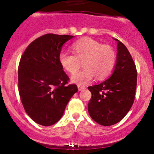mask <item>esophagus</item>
<instances>
[{
	"label": "esophagus",
	"instance_id": "1",
	"mask_svg": "<svg viewBox=\"0 0 154 154\" xmlns=\"http://www.w3.org/2000/svg\"><path fill=\"white\" fill-rule=\"evenodd\" d=\"M77 87H78V90H79V91H83V90H84L85 88H86V87L83 86H80V85H78V86H77Z\"/></svg>",
	"mask_w": 154,
	"mask_h": 154
}]
</instances>
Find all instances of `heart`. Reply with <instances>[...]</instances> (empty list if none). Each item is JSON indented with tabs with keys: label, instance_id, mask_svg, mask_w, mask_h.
I'll return each instance as SVG.
<instances>
[{
	"label": "heart",
	"instance_id": "heart-1",
	"mask_svg": "<svg viewBox=\"0 0 154 154\" xmlns=\"http://www.w3.org/2000/svg\"><path fill=\"white\" fill-rule=\"evenodd\" d=\"M71 48L74 54L62 52L59 60L62 67L71 74L78 70L83 62L85 69L71 77L72 82L78 85L86 84L94 77L97 80H104L116 67V53L109 45L86 37L75 42Z\"/></svg>",
	"mask_w": 154,
	"mask_h": 154
}]
</instances>
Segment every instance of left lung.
<instances>
[{
    "label": "left lung",
    "instance_id": "obj_1",
    "mask_svg": "<svg viewBox=\"0 0 154 154\" xmlns=\"http://www.w3.org/2000/svg\"><path fill=\"white\" fill-rule=\"evenodd\" d=\"M117 44V61L111 77L88 88L91 97L88 111L91 119L103 126H111L125 118L134 102L137 71L130 52L122 42Z\"/></svg>",
    "mask_w": 154,
    "mask_h": 154
}]
</instances>
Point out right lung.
<instances>
[{
  "label": "right lung",
  "mask_w": 154,
  "mask_h": 154,
  "mask_svg": "<svg viewBox=\"0 0 154 154\" xmlns=\"http://www.w3.org/2000/svg\"><path fill=\"white\" fill-rule=\"evenodd\" d=\"M73 35L48 33L30 43L18 66V91L24 110L40 125L48 127L62 118L77 85L69 84V77L60 65L63 45Z\"/></svg>",
  "instance_id": "1"
}]
</instances>
